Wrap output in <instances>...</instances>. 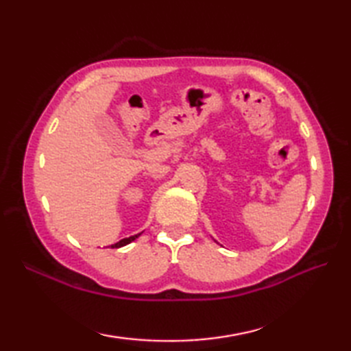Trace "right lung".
Returning <instances> with one entry per match:
<instances>
[{"label": "right lung", "instance_id": "1", "mask_svg": "<svg viewBox=\"0 0 351 351\" xmlns=\"http://www.w3.org/2000/svg\"><path fill=\"white\" fill-rule=\"evenodd\" d=\"M138 235H140V234H137V235H132V237H128V238H123V240H121V241H119V243H116V244H111V249H119V247H123V245L130 244L131 241L136 240V238H138Z\"/></svg>", "mask_w": 351, "mask_h": 351}]
</instances>
